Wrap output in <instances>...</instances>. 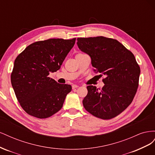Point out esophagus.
Here are the masks:
<instances>
[{
	"label": "esophagus",
	"mask_w": 155,
	"mask_h": 155,
	"mask_svg": "<svg viewBox=\"0 0 155 155\" xmlns=\"http://www.w3.org/2000/svg\"><path fill=\"white\" fill-rule=\"evenodd\" d=\"M78 87H78V85H72V89L77 88Z\"/></svg>",
	"instance_id": "34e87169"
}]
</instances>
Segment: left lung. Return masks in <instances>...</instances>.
I'll return each instance as SVG.
<instances>
[{
  "label": "left lung",
  "instance_id": "left-lung-1",
  "mask_svg": "<svg viewBox=\"0 0 155 155\" xmlns=\"http://www.w3.org/2000/svg\"><path fill=\"white\" fill-rule=\"evenodd\" d=\"M79 48L90 55L94 71L101 73L105 85L98 91L87 86L83 104L91 114L103 120L113 118L133 101L139 83L140 68L134 54L119 41L99 36L77 39Z\"/></svg>",
  "mask_w": 155,
  "mask_h": 155
}]
</instances>
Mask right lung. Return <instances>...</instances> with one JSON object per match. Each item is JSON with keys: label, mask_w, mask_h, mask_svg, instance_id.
<instances>
[{"label": "right lung", "mask_w": 155, "mask_h": 155, "mask_svg": "<svg viewBox=\"0 0 155 155\" xmlns=\"http://www.w3.org/2000/svg\"><path fill=\"white\" fill-rule=\"evenodd\" d=\"M75 42L76 38L37 41L16 58L12 85L21 107L29 115L47 118L62 108L72 87L58 83L48 75L61 68Z\"/></svg>", "instance_id": "1"}]
</instances>
